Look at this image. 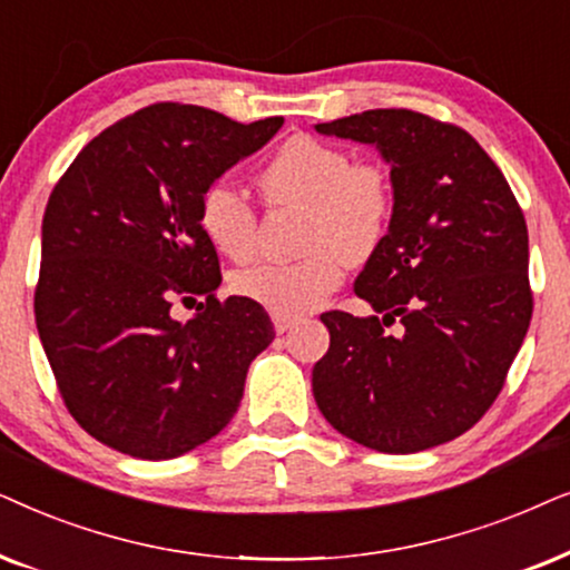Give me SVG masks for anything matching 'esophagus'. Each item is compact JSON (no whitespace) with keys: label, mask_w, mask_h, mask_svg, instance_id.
<instances>
[{"label":"esophagus","mask_w":570,"mask_h":570,"mask_svg":"<svg viewBox=\"0 0 570 570\" xmlns=\"http://www.w3.org/2000/svg\"><path fill=\"white\" fill-rule=\"evenodd\" d=\"M297 323H299V317H286V315H276V313H273V328H276V333L292 331Z\"/></svg>","instance_id":"esophagus-1"}]
</instances>
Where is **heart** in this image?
Listing matches in <instances>:
<instances>
[{"mask_svg":"<svg viewBox=\"0 0 570 570\" xmlns=\"http://www.w3.org/2000/svg\"><path fill=\"white\" fill-rule=\"evenodd\" d=\"M261 189L273 206H305L297 261H261L232 273V289L276 315L297 317L338 289L346 257L360 263L389 234L393 185L375 161H352L336 142L294 135L261 169ZM197 224L218 253L247 261L257 249V208L247 193L218 179L203 189Z\"/></svg>","mask_w":570,"mask_h":570,"instance_id":"b5f03b06","label":"heart"}]
</instances>
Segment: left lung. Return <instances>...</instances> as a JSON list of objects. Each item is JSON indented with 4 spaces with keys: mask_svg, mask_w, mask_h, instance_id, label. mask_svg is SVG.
Masks as SVG:
<instances>
[{
    "mask_svg": "<svg viewBox=\"0 0 570 570\" xmlns=\"http://www.w3.org/2000/svg\"><path fill=\"white\" fill-rule=\"evenodd\" d=\"M373 142L396 206L354 281L375 315L323 313L331 346L313 393L341 435L416 453L474 428L503 391L532 321L529 234L503 171L466 130L412 109L315 125ZM399 324L396 334L384 328Z\"/></svg>",
    "mask_w": 570,
    "mask_h": 570,
    "instance_id": "8db88e82",
    "label": "left lung"
}]
</instances>
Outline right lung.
I'll return each mask as SVG.
<instances>
[{
  "label": "right lung",
  "instance_id": "1",
  "mask_svg": "<svg viewBox=\"0 0 570 570\" xmlns=\"http://www.w3.org/2000/svg\"><path fill=\"white\" fill-rule=\"evenodd\" d=\"M281 125L150 104L96 135L51 189L36 328L67 412L109 449L177 459L237 412L276 333L257 302L216 297L222 265L197 206ZM177 304L198 315L177 322Z\"/></svg>",
  "mask_w": 570,
  "mask_h": 570
}]
</instances>
